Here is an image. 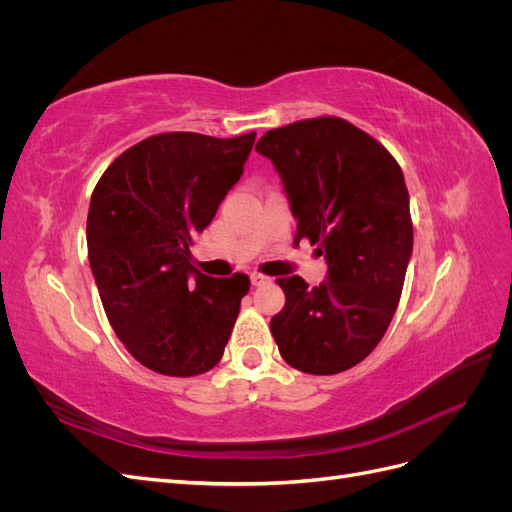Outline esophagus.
<instances>
[{
	"label": "esophagus",
	"mask_w": 512,
	"mask_h": 512,
	"mask_svg": "<svg viewBox=\"0 0 512 512\" xmlns=\"http://www.w3.org/2000/svg\"><path fill=\"white\" fill-rule=\"evenodd\" d=\"M250 280H252V286H265L269 282V277L262 275V273H252Z\"/></svg>",
	"instance_id": "obj_1"
}]
</instances>
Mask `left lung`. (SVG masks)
<instances>
[{"mask_svg":"<svg viewBox=\"0 0 512 512\" xmlns=\"http://www.w3.org/2000/svg\"><path fill=\"white\" fill-rule=\"evenodd\" d=\"M256 151L282 179L297 239L327 260L314 288L299 275L277 280L286 305L271 333L290 367L339 374L378 346L395 316L412 258L404 173L378 141L337 117L269 130Z\"/></svg>","mask_w":512,"mask_h":512,"instance_id":"left-lung-1","label":"left lung"}]
</instances>
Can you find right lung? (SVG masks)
I'll return each mask as SVG.
<instances>
[{
    "label": "right lung",
    "mask_w": 512,
    "mask_h": 512,
    "mask_svg": "<svg viewBox=\"0 0 512 512\" xmlns=\"http://www.w3.org/2000/svg\"><path fill=\"white\" fill-rule=\"evenodd\" d=\"M256 134L166 132L104 170L87 215V252L104 312L138 363L188 378L220 363L250 277L192 267L203 232L243 175Z\"/></svg>",
    "instance_id": "right-lung-1"
}]
</instances>
